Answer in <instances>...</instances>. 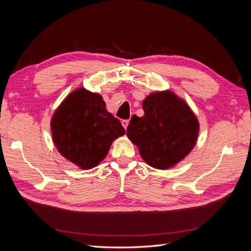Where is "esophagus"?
<instances>
[{"label": "esophagus", "instance_id": "34e87169", "mask_svg": "<svg viewBox=\"0 0 251 251\" xmlns=\"http://www.w3.org/2000/svg\"><path fill=\"white\" fill-rule=\"evenodd\" d=\"M121 125H123V126H124L125 128H126L127 126H128V120H126V119L121 120Z\"/></svg>", "mask_w": 251, "mask_h": 251}]
</instances>
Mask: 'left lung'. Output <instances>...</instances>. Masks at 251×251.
<instances>
[{
  "instance_id": "obj_1",
  "label": "left lung",
  "mask_w": 251,
  "mask_h": 251,
  "mask_svg": "<svg viewBox=\"0 0 251 251\" xmlns=\"http://www.w3.org/2000/svg\"><path fill=\"white\" fill-rule=\"evenodd\" d=\"M144 115H133L127 137L139 149L143 160L166 170L183 159L197 141L199 124L186 103L172 92H156L143 100Z\"/></svg>"
}]
</instances>
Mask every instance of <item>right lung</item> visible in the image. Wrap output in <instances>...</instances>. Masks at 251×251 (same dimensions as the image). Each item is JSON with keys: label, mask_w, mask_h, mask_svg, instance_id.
<instances>
[{"label": "right lung", "mask_w": 251, "mask_h": 251, "mask_svg": "<svg viewBox=\"0 0 251 251\" xmlns=\"http://www.w3.org/2000/svg\"><path fill=\"white\" fill-rule=\"evenodd\" d=\"M58 151L81 169L94 168L107 156L111 143L126 130L105 109L102 97L78 89L68 96L51 121Z\"/></svg>", "instance_id": "1"}]
</instances>
